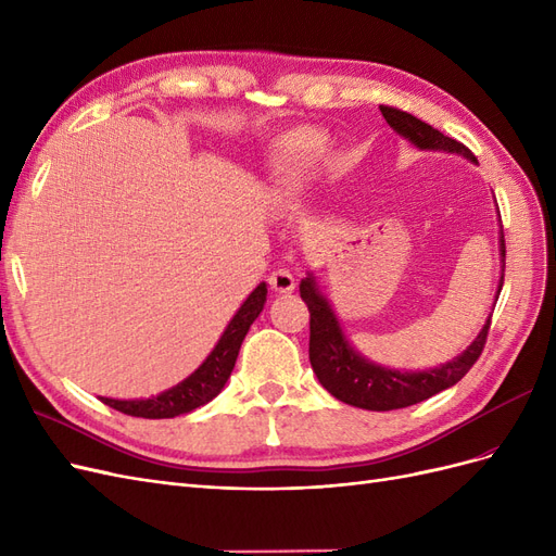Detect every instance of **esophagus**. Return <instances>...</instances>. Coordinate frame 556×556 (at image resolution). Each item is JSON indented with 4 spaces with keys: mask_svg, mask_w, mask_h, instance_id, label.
I'll use <instances>...</instances> for the list:
<instances>
[{
    "mask_svg": "<svg viewBox=\"0 0 556 556\" xmlns=\"http://www.w3.org/2000/svg\"><path fill=\"white\" fill-rule=\"evenodd\" d=\"M268 285H271V290L278 294H290L294 290V276L290 268H276L268 276Z\"/></svg>",
    "mask_w": 556,
    "mask_h": 556,
    "instance_id": "34e87169",
    "label": "esophagus"
}]
</instances>
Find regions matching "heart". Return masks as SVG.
<instances>
[{
  "label": "heart",
  "mask_w": 556,
  "mask_h": 556,
  "mask_svg": "<svg viewBox=\"0 0 556 556\" xmlns=\"http://www.w3.org/2000/svg\"><path fill=\"white\" fill-rule=\"evenodd\" d=\"M331 141L325 131L315 127H301L282 139L278 157V180L288 194H296L304 182L329 157Z\"/></svg>",
  "instance_id": "obj_1"
}]
</instances>
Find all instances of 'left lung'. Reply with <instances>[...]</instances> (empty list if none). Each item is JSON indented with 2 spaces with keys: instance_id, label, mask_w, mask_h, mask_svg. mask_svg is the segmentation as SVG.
I'll use <instances>...</instances> for the list:
<instances>
[{
  "instance_id": "obj_1",
  "label": "left lung",
  "mask_w": 556,
  "mask_h": 556,
  "mask_svg": "<svg viewBox=\"0 0 556 556\" xmlns=\"http://www.w3.org/2000/svg\"><path fill=\"white\" fill-rule=\"evenodd\" d=\"M384 121L394 127L401 137L413 141L417 148H433V150H450V153H459L468 160L476 162V155L459 143L457 139L445 137L439 129L422 123L408 111H401L396 106H380ZM501 257L506 266V239L501 231ZM503 288V278L501 285ZM301 299L306 301L311 313V343H308V357L311 366L323 382L325 390L348 406H357L364 410H396L413 406V403L425 401L433 394H439L447 387L457 384L468 371L470 366L478 362L482 355L486 333H490L492 319L478 333V339L466 348V352L457 359H452L439 368L422 374H401L392 368H382L371 362L359 357L345 341V336L339 327V319L331 313L327 299L317 292L315 280L306 278L301 280Z\"/></svg>"
}]
</instances>
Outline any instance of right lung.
Wrapping results in <instances>:
<instances>
[{
    "label": "right lung",
    "instance_id": "add662e5",
    "mask_svg": "<svg viewBox=\"0 0 556 556\" xmlns=\"http://www.w3.org/2000/svg\"><path fill=\"white\" fill-rule=\"evenodd\" d=\"M264 301H266V285L262 282L257 285L255 292L243 301V306L239 308L237 315H233V319L223 333V339L217 341L206 362L201 364L188 380L176 384L174 390L153 399H141V401H117V399H104V396L99 399H102V403H106V406L121 410L125 415L146 417V419H166V417H176L204 406V403H208L211 399L220 394L225 382L229 380L233 364H237V357H239L241 343L245 339L250 325L255 323L257 315L262 313Z\"/></svg>",
    "mask_w": 556,
    "mask_h": 556
}]
</instances>
